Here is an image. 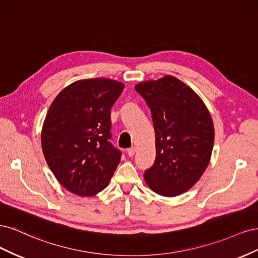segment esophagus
Here are the masks:
<instances>
[{
    "label": "esophagus",
    "mask_w": 258,
    "mask_h": 258,
    "mask_svg": "<svg viewBox=\"0 0 258 258\" xmlns=\"http://www.w3.org/2000/svg\"><path fill=\"white\" fill-rule=\"evenodd\" d=\"M127 154H128L129 157H132V156H134V155L136 154V148H135V147L129 148V150H127Z\"/></svg>",
    "instance_id": "1"
}]
</instances>
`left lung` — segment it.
<instances>
[{
  "label": "left lung",
  "instance_id": "1",
  "mask_svg": "<svg viewBox=\"0 0 258 258\" xmlns=\"http://www.w3.org/2000/svg\"><path fill=\"white\" fill-rule=\"evenodd\" d=\"M151 108L156 159L144 172L147 186L175 197L196 184L212 155L214 126L208 107L189 86L171 75L136 85Z\"/></svg>",
  "mask_w": 258,
  "mask_h": 258
}]
</instances>
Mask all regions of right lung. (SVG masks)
Returning <instances> with one entry per match:
<instances>
[{
    "label": "right lung",
    "mask_w": 258,
    "mask_h": 258,
    "mask_svg": "<svg viewBox=\"0 0 258 258\" xmlns=\"http://www.w3.org/2000/svg\"><path fill=\"white\" fill-rule=\"evenodd\" d=\"M124 85L110 79L81 80L59 92L46 114L41 142L46 162L66 189L95 196L120 161L111 139V108Z\"/></svg>",
    "instance_id": "right-lung-1"
}]
</instances>
